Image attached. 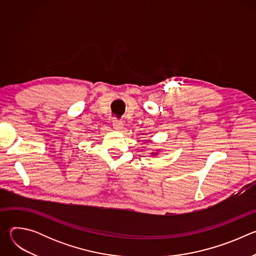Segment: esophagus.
Segmentation results:
<instances>
[{"mask_svg":"<svg viewBox=\"0 0 256 256\" xmlns=\"http://www.w3.org/2000/svg\"><path fill=\"white\" fill-rule=\"evenodd\" d=\"M112 126H114V130H122V128H124V124H122V122L120 120H114V122H112Z\"/></svg>","mask_w":256,"mask_h":256,"instance_id":"esophagus-1","label":"esophagus"}]
</instances>
